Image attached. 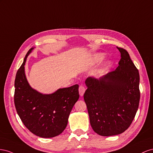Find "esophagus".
<instances>
[{"label": "esophagus", "instance_id": "obj_1", "mask_svg": "<svg viewBox=\"0 0 153 153\" xmlns=\"http://www.w3.org/2000/svg\"><path fill=\"white\" fill-rule=\"evenodd\" d=\"M85 88L83 85H80L79 88V95L81 96H82L85 94Z\"/></svg>", "mask_w": 153, "mask_h": 153}]
</instances>
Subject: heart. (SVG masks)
Listing matches in <instances>:
<instances>
[{
    "mask_svg": "<svg viewBox=\"0 0 153 153\" xmlns=\"http://www.w3.org/2000/svg\"><path fill=\"white\" fill-rule=\"evenodd\" d=\"M102 58H103V56L101 55V54H97V55H95V60H97V61L101 60Z\"/></svg>",
    "mask_w": 153,
    "mask_h": 153,
    "instance_id": "obj_1",
    "label": "heart"
}]
</instances>
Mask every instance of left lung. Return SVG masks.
I'll return each instance as SVG.
<instances>
[{"label":"left lung","mask_w":153,"mask_h":153,"mask_svg":"<svg viewBox=\"0 0 153 153\" xmlns=\"http://www.w3.org/2000/svg\"><path fill=\"white\" fill-rule=\"evenodd\" d=\"M120 52L119 66L99 79L87 78L84 94L91 128L104 137L123 133L131 124L138 108L140 76L128 51Z\"/></svg>","instance_id":"8db88e82"}]
</instances>
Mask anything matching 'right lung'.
<instances>
[{
  "instance_id": "right-lung-1",
  "label": "right lung",
  "mask_w": 153,
  "mask_h": 153,
  "mask_svg": "<svg viewBox=\"0 0 153 153\" xmlns=\"http://www.w3.org/2000/svg\"><path fill=\"white\" fill-rule=\"evenodd\" d=\"M24 62L18 70L15 81L14 102L17 113L30 132L42 138H52L62 133L68 123L70 113L79 97V85L60 88L52 94H42L29 85Z\"/></svg>"
}]
</instances>
